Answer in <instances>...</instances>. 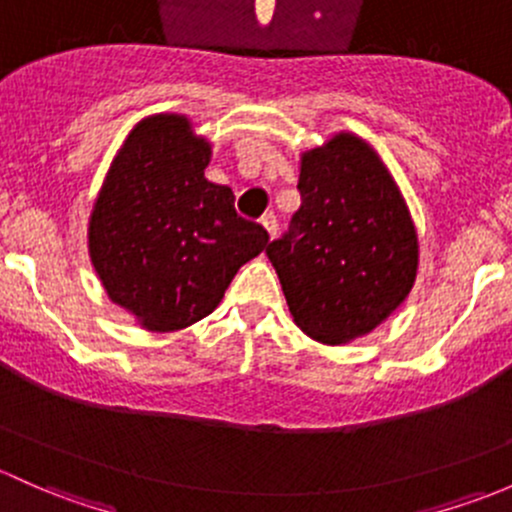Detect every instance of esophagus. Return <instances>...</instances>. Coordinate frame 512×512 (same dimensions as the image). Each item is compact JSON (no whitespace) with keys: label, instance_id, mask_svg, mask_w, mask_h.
Wrapping results in <instances>:
<instances>
[{"label":"esophagus","instance_id":"obj_1","mask_svg":"<svg viewBox=\"0 0 512 512\" xmlns=\"http://www.w3.org/2000/svg\"><path fill=\"white\" fill-rule=\"evenodd\" d=\"M261 224H263V229L268 231V236H271V239L278 234V219H276V214H273V212L263 214Z\"/></svg>","mask_w":512,"mask_h":512}]
</instances>
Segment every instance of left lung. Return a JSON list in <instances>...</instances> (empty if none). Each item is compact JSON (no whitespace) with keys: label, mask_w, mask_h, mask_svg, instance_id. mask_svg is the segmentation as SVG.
<instances>
[{"label":"left lung","mask_w":512,"mask_h":512,"mask_svg":"<svg viewBox=\"0 0 512 512\" xmlns=\"http://www.w3.org/2000/svg\"><path fill=\"white\" fill-rule=\"evenodd\" d=\"M298 189L303 204L266 254L305 335L355 340L412 291V217L372 147L347 133L305 152Z\"/></svg>","instance_id":"8db88e82"}]
</instances>
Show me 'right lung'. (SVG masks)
<instances>
[{
  "mask_svg": "<svg viewBox=\"0 0 512 512\" xmlns=\"http://www.w3.org/2000/svg\"><path fill=\"white\" fill-rule=\"evenodd\" d=\"M212 147L182 115L142 120L115 157L88 226L110 300L155 333L207 318L231 278L268 244L234 192L204 177Z\"/></svg>",
  "mask_w": 512,
  "mask_h": 512,
  "instance_id": "right-lung-1",
  "label": "right lung"
}]
</instances>
